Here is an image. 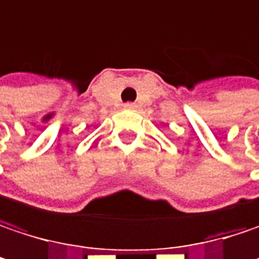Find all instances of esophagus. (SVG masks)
<instances>
[{"label": "esophagus", "instance_id": "1", "mask_svg": "<svg viewBox=\"0 0 259 259\" xmlns=\"http://www.w3.org/2000/svg\"><path fill=\"white\" fill-rule=\"evenodd\" d=\"M123 107H124V110H135V108H136V104H135V102H127V104H124Z\"/></svg>", "mask_w": 259, "mask_h": 259}]
</instances>
